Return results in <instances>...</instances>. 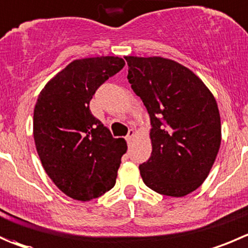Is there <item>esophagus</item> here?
Wrapping results in <instances>:
<instances>
[{
    "label": "esophagus",
    "mask_w": 248,
    "mask_h": 248,
    "mask_svg": "<svg viewBox=\"0 0 248 248\" xmlns=\"http://www.w3.org/2000/svg\"><path fill=\"white\" fill-rule=\"evenodd\" d=\"M134 136H135V131H134L133 129H130L128 133V135H126V138H125L126 141H128V142H131V140L134 139Z\"/></svg>",
    "instance_id": "esophagus-1"
}]
</instances>
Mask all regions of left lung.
I'll return each mask as SVG.
<instances>
[{
    "instance_id": "left-lung-1",
    "label": "left lung",
    "mask_w": 248,
    "mask_h": 248,
    "mask_svg": "<svg viewBox=\"0 0 248 248\" xmlns=\"http://www.w3.org/2000/svg\"><path fill=\"white\" fill-rule=\"evenodd\" d=\"M128 79L151 120L152 153L140 164L146 186L183 197L202 185L221 141L220 115L208 87L188 68L162 57H125Z\"/></svg>"
}]
</instances>
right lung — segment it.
I'll return each mask as SVG.
<instances>
[{"mask_svg": "<svg viewBox=\"0 0 248 248\" xmlns=\"http://www.w3.org/2000/svg\"><path fill=\"white\" fill-rule=\"evenodd\" d=\"M119 57L73 61L40 93L34 109V140L42 167L55 185L78 201H91L115 185L124 139H114L93 115L98 87L123 69Z\"/></svg>", "mask_w": 248, "mask_h": 248, "instance_id": "add662e5", "label": "right lung"}]
</instances>
